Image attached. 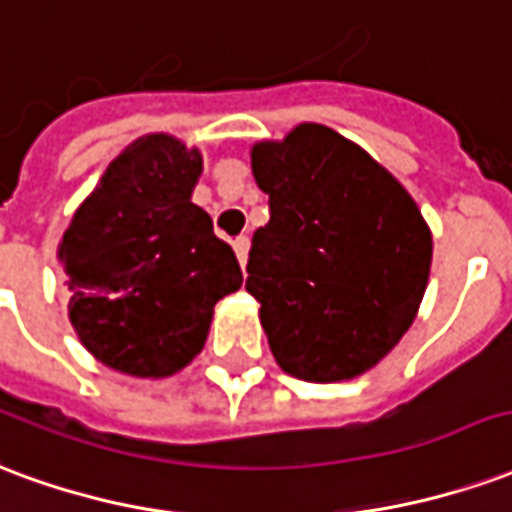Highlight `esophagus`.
<instances>
[{
	"label": "esophagus",
	"instance_id": "obj_1",
	"mask_svg": "<svg viewBox=\"0 0 512 512\" xmlns=\"http://www.w3.org/2000/svg\"><path fill=\"white\" fill-rule=\"evenodd\" d=\"M248 251H251V240H248V237H237V240H234V253H237V259H240V267H245Z\"/></svg>",
	"mask_w": 512,
	"mask_h": 512
}]
</instances>
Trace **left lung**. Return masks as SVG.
I'll list each match as a JSON object with an SVG mask.
<instances>
[{
    "label": "left lung",
    "mask_w": 512,
    "mask_h": 512,
    "mask_svg": "<svg viewBox=\"0 0 512 512\" xmlns=\"http://www.w3.org/2000/svg\"><path fill=\"white\" fill-rule=\"evenodd\" d=\"M270 196L245 289L283 374L354 379L393 352L420 311L434 237L401 179L352 138L300 122L251 147Z\"/></svg>",
    "instance_id": "1"
}]
</instances>
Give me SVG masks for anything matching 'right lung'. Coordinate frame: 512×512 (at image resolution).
I'll list each match as a JSON object with an SVG mask.
<instances>
[{"label": "right lung", "instance_id": "add662e5", "mask_svg": "<svg viewBox=\"0 0 512 512\" xmlns=\"http://www.w3.org/2000/svg\"><path fill=\"white\" fill-rule=\"evenodd\" d=\"M199 147L147 133L108 163L57 248L67 316L98 363L166 379L196 360L215 302L242 286L229 245L193 204Z\"/></svg>", "mask_w": 512, "mask_h": 512}]
</instances>
